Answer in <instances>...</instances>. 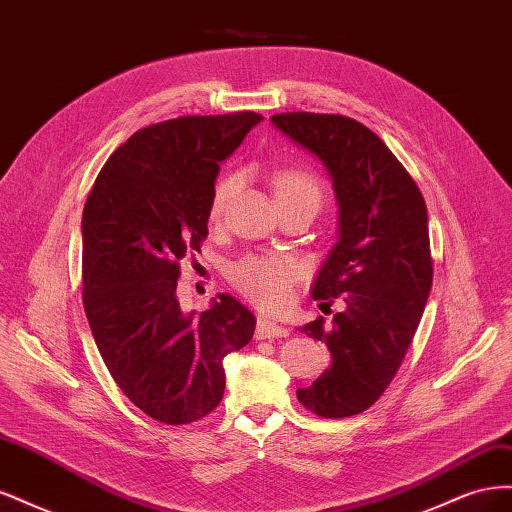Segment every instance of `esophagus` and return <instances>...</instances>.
<instances>
[{"label":"esophagus","instance_id":"1","mask_svg":"<svg viewBox=\"0 0 512 512\" xmlns=\"http://www.w3.org/2000/svg\"><path fill=\"white\" fill-rule=\"evenodd\" d=\"M290 331L282 324H277L265 316H260L256 322V339H273V337H286Z\"/></svg>","mask_w":512,"mask_h":512}]
</instances>
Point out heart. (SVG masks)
I'll return each mask as SVG.
<instances>
[{"label":"heart","instance_id":"1","mask_svg":"<svg viewBox=\"0 0 512 512\" xmlns=\"http://www.w3.org/2000/svg\"><path fill=\"white\" fill-rule=\"evenodd\" d=\"M237 190V177L228 175L218 181L211 198V215L218 218L230 196ZM275 200L314 196L320 200L318 181L303 170L284 168L273 175ZM297 280V265L286 256H245L230 267V282L247 299L260 307L280 312L290 301L292 284Z\"/></svg>","mask_w":512,"mask_h":512}]
</instances>
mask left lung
Returning a JSON list of instances; mask_svg holds the SVG:
<instances>
[{"instance_id": "left-lung-1", "label": "left lung", "mask_w": 512, "mask_h": 512, "mask_svg": "<svg viewBox=\"0 0 512 512\" xmlns=\"http://www.w3.org/2000/svg\"><path fill=\"white\" fill-rule=\"evenodd\" d=\"M273 126L324 164L339 205L337 243L312 286L324 314L305 324L324 342L331 367L301 404L322 418L354 416L374 406L395 378L431 290L427 207L408 170L363 123L344 115L280 113Z\"/></svg>"}]
</instances>
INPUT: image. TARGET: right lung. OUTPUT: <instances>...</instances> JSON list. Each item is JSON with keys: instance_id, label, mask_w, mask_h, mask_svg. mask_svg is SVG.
Masks as SVG:
<instances>
[{"instance_id": "add662e5", "label": "right lung", "mask_w": 512, "mask_h": 512, "mask_svg": "<svg viewBox=\"0 0 512 512\" xmlns=\"http://www.w3.org/2000/svg\"><path fill=\"white\" fill-rule=\"evenodd\" d=\"M258 113L188 115L134 132L102 166L83 209V305L102 361L136 408L188 425L218 408L224 356L254 314L218 294L203 314L177 299L179 262L207 237L215 177Z\"/></svg>"}]
</instances>
